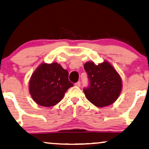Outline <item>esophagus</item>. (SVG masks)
<instances>
[{
	"label": "esophagus",
	"mask_w": 149,
	"mask_h": 149,
	"mask_svg": "<svg viewBox=\"0 0 149 149\" xmlns=\"http://www.w3.org/2000/svg\"><path fill=\"white\" fill-rule=\"evenodd\" d=\"M75 86H77V87H80V86H81V83H80V81L77 82L76 84H75Z\"/></svg>",
	"instance_id": "1"
}]
</instances>
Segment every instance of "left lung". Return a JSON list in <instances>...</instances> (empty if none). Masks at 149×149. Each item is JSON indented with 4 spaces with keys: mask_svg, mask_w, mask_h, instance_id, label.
Listing matches in <instances>:
<instances>
[{
    "mask_svg": "<svg viewBox=\"0 0 149 149\" xmlns=\"http://www.w3.org/2000/svg\"><path fill=\"white\" fill-rule=\"evenodd\" d=\"M84 69L90 86L84 88V92L89 101L98 107L114 103L123 88L121 77L114 68L107 61L98 65L88 61L84 64Z\"/></svg>",
    "mask_w": 149,
    "mask_h": 149,
    "instance_id": "1",
    "label": "left lung"
}]
</instances>
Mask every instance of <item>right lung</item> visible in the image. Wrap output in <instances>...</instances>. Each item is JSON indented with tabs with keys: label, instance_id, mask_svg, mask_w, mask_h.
<instances>
[{
	"label": "right lung",
	"instance_id": "obj_1",
	"mask_svg": "<svg viewBox=\"0 0 149 149\" xmlns=\"http://www.w3.org/2000/svg\"><path fill=\"white\" fill-rule=\"evenodd\" d=\"M72 86L68 80V72L60 64L42 63L31 77L29 89L37 104L49 107L59 103Z\"/></svg>",
	"mask_w": 149,
	"mask_h": 149
}]
</instances>
